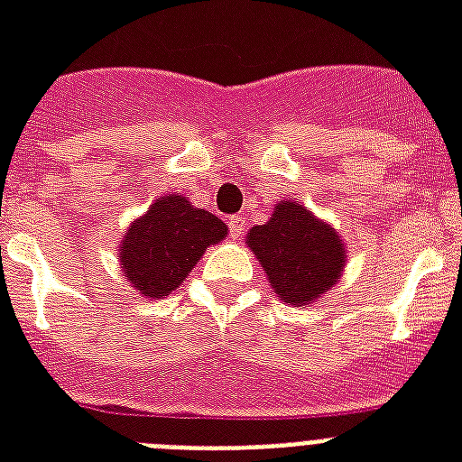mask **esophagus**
<instances>
[{
	"instance_id": "1",
	"label": "esophagus",
	"mask_w": 462,
	"mask_h": 462,
	"mask_svg": "<svg viewBox=\"0 0 462 462\" xmlns=\"http://www.w3.org/2000/svg\"><path fill=\"white\" fill-rule=\"evenodd\" d=\"M245 217L242 216H232L230 220H227V227H230V237L232 239H239L242 237V232H245Z\"/></svg>"
}]
</instances>
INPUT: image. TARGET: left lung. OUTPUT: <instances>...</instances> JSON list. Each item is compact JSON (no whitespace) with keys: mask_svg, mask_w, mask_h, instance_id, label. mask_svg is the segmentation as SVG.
<instances>
[{"mask_svg":"<svg viewBox=\"0 0 462 462\" xmlns=\"http://www.w3.org/2000/svg\"><path fill=\"white\" fill-rule=\"evenodd\" d=\"M246 245L275 295L295 307H307L336 288L347 259L337 232L297 201L278 203L266 225L246 232Z\"/></svg>","mask_w":462,"mask_h":462,"instance_id":"1","label":"left lung"}]
</instances>
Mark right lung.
Returning <instances> with one entry per match:
<instances>
[{
	"label": "right lung",
	"instance_id": "add662e5",
	"mask_svg": "<svg viewBox=\"0 0 462 462\" xmlns=\"http://www.w3.org/2000/svg\"><path fill=\"white\" fill-rule=\"evenodd\" d=\"M225 235L223 220L194 208L187 196H162L125 232L119 266L134 290L160 300L180 288L206 246L223 242Z\"/></svg>",
	"mask_w": 462,
	"mask_h": 462
}]
</instances>
